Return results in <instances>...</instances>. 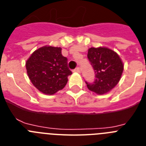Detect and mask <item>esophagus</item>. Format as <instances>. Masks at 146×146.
Masks as SVG:
<instances>
[{
    "label": "esophagus",
    "mask_w": 146,
    "mask_h": 146,
    "mask_svg": "<svg viewBox=\"0 0 146 146\" xmlns=\"http://www.w3.org/2000/svg\"><path fill=\"white\" fill-rule=\"evenodd\" d=\"M74 72H78V73H80V69L79 67H77V68H76V69H74Z\"/></svg>",
    "instance_id": "esophagus-1"
}]
</instances>
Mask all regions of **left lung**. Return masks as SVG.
Segmentation results:
<instances>
[{"label":"left lung","mask_w":146,"mask_h":146,"mask_svg":"<svg viewBox=\"0 0 146 146\" xmlns=\"http://www.w3.org/2000/svg\"><path fill=\"white\" fill-rule=\"evenodd\" d=\"M87 56L95 72L94 82L86 81L88 88L98 94H106L119 82L123 63L116 52L106 47H91Z\"/></svg>","instance_id":"1"}]
</instances>
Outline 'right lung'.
I'll return each mask as SVG.
<instances>
[{
  "label": "right lung",
  "instance_id": "obj_1",
  "mask_svg": "<svg viewBox=\"0 0 146 146\" xmlns=\"http://www.w3.org/2000/svg\"><path fill=\"white\" fill-rule=\"evenodd\" d=\"M27 73L33 86L45 94H54L66 85L72 74L60 47H43L36 50L26 62Z\"/></svg>",
  "mask_w": 146,
  "mask_h": 146
}]
</instances>
